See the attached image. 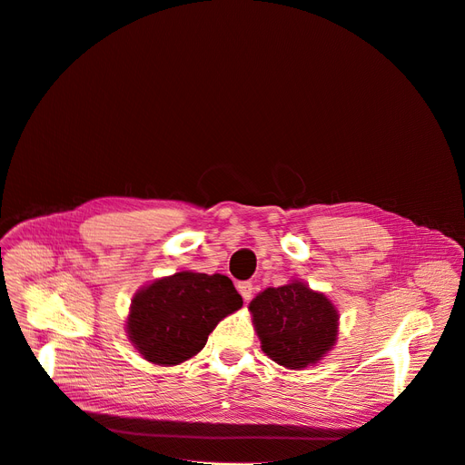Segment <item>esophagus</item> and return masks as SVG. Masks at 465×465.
I'll use <instances>...</instances> for the list:
<instances>
[{
	"label": "esophagus",
	"instance_id": "1",
	"mask_svg": "<svg viewBox=\"0 0 465 465\" xmlns=\"http://www.w3.org/2000/svg\"><path fill=\"white\" fill-rule=\"evenodd\" d=\"M238 291H240V294H242V298L245 300V302H250L252 296H253V283L242 282V283H238Z\"/></svg>",
	"mask_w": 465,
	"mask_h": 465
}]
</instances>
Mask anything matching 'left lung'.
<instances>
[{
	"instance_id": "8db88e82",
	"label": "left lung",
	"mask_w": 465,
	"mask_h": 465,
	"mask_svg": "<svg viewBox=\"0 0 465 465\" xmlns=\"http://www.w3.org/2000/svg\"><path fill=\"white\" fill-rule=\"evenodd\" d=\"M261 349L289 370H304L329 354L340 332V312L324 292L291 280L268 287L248 306Z\"/></svg>"
}]
</instances>
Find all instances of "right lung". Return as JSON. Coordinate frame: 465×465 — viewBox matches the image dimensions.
Returning <instances> with one entry per match:
<instances>
[{"mask_svg":"<svg viewBox=\"0 0 465 465\" xmlns=\"http://www.w3.org/2000/svg\"><path fill=\"white\" fill-rule=\"evenodd\" d=\"M242 304L227 276L180 270L133 294L125 332L150 364L178 366L199 354L217 322Z\"/></svg>","mask_w":465,"mask_h":465,"instance_id":"obj_1","label":"right lung"}]
</instances>
